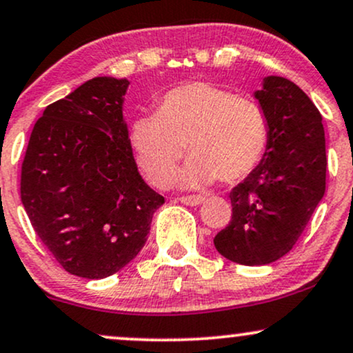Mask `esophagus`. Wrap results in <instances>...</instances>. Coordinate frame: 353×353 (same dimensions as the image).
Returning <instances> with one entry per match:
<instances>
[{"instance_id":"34e87169","label":"esophagus","mask_w":353,"mask_h":353,"mask_svg":"<svg viewBox=\"0 0 353 353\" xmlns=\"http://www.w3.org/2000/svg\"><path fill=\"white\" fill-rule=\"evenodd\" d=\"M179 201L184 203V205H201V203L203 202V197H201V195H184V197H181Z\"/></svg>"}]
</instances>
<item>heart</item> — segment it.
<instances>
[{
  "instance_id": "heart-1",
  "label": "heart",
  "mask_w": 353,
  "mask_h": 353,
  "mask_svg": "<svg viewBox=\"0 0 353 353\" xmlns=\"http://www.w3.org/2000/svg\"><path fill=\"white\" fill-rule=\"evenodd\" d=\"M130 143L152 184L168 185L185 144L192 156L177 181L201 188L220 179L233 184L260 165L270 144L265 110L209 82L172 88L161 99L156 114L131 123Z\"/></svg>"
}]
</instances>
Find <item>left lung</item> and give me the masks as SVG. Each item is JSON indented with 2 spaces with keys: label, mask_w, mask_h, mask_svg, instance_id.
<instances>
[{
  "label": "left lung",
  "mask_w": 353,
  "mask_h": 353,
  "mask_svg": "<svg viewBox=\"0 0 353 353\" xmlns=\"http://www.w3.org/2000/svg\"><path fill=\"white\" fill-rule=\"evenodd\" d=\"M253 97L268 118V150L232 189V220L214 239L222 256L246 266L291 252L324 197L327 169L322 117L298 85L270 75Z\"/></svg>",
  "instance_id": "obj_1"
}]
</instances>
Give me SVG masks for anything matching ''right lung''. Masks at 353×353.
I'll return each mask as SVG.
<instances>
[{
    "label": "right lung",
    "mask_w": 353,
    "mask_h": 353,
    "mask_svg": "<svg viewBox=\"0 0 353 353\" xmlns=\"http://www.w3.org/2000/svg\"><path fill=\"white\" fill-rule=\"evenodd\" d=\"M126 79L95 77L54 101L36 121L21 171V202L67 273L101 279L141 252L164 203L131 150Z\"/></svg>",
    "instance_id": "add662e5"
}]
</instances>
